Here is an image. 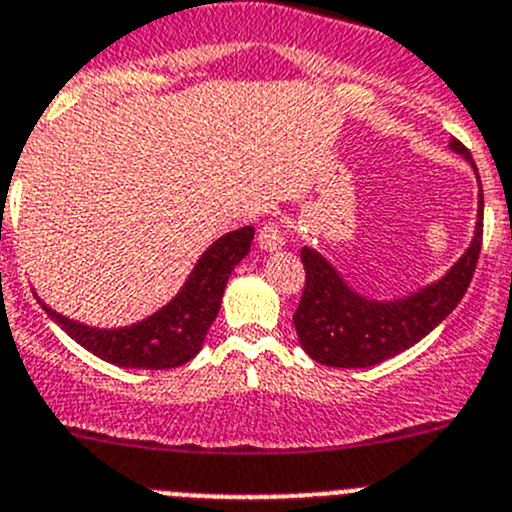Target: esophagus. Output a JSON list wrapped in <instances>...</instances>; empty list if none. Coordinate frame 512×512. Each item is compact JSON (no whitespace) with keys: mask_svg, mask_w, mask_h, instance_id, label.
<instances>
[{"mask_svg":"<svg viewBox=\"0 0 512 512\" xmlns=\"http://www.w3.org/2000/svg\"><path fill=\"white\" fill-rule=\"evenodd\" d=\"M257 245L265 252H275L285 245V232L280 222H265L257 229Z\"/></svg>","mask_w":512,"mask_h":512,"instance_id":"1","label":"esophagus"}]
</instances>
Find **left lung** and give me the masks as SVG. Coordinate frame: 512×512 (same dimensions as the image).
I'll return each mask as SVG.
<instances>
[{
  "label": "left lung",
  "instance_id": "8db88e82",
  "mask_svg": "<svg viewBox=\"0 0 512 512\" xmlns=\"http://www.w3.org/2000/svg\"><path fill=\"white\" fill-rule=\"evenodd\" d=\"M450 148L465 156L475 169L470 151L457 138H452ZM480 245L482 194L475 237L465 255L437 283L396 300H371L358 295L321 252L303 247L300 260L305 267V288L293 315L300 346L313 361L336 369H366L407 351L457 308L475 275Z\"/></svg>",
  "mask_w": 512,
  "mask_h": 512
}]
</instances>
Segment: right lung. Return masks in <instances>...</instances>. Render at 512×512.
I'll list each match as a JSON object with an SVG mask.
<instances>
[{
    "instance_id": "right-lung-1",
    "label": "right lung",
    "mask_w": 512,
    "mask_h": 512,
    "mask_svg": "<svg viewBox=\"0 0 512 512\" xmlns=\"http://www.w3.org/2000/svg\"><path fill=\"white\" fill-rule=\"evenodd\" d=\"M252 237L255 227H240L222 234L199 257L174 300L133 326L93 328L55 313L42 300L40 303L73 341L108 364L121 369H176L202 351L209 326L222 305L229 275L250 252Z\"/></svg>"
}]
</instances>
